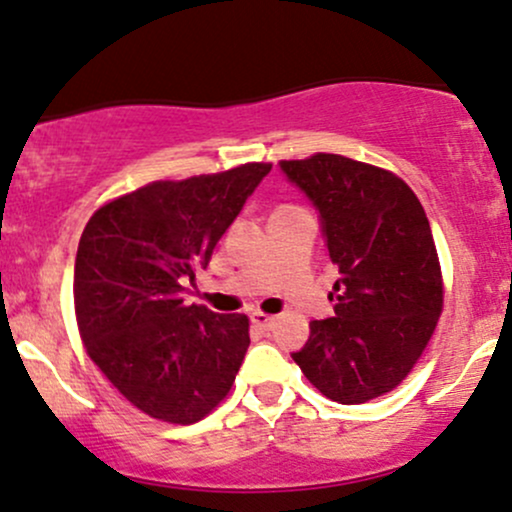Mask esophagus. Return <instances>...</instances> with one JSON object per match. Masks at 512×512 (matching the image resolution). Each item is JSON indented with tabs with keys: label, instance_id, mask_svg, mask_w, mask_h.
I'll list each match as a JSON object with an SVG mask.
<instances>
[{
	"label": "esophagus",
	"instance_id": "obj_1",
	"mask_svg": "<svg viewBox=\"0 0 512 512\" xmlns=\"http://www.w3.org/2000/svg\"><path fill=\"white\" fill-rule=\"evenodd\" d=\"M251 324L258 326V329L268 331L275 326V317H271V314H263V312H254L251 314Z\"/></svg>",
	"mask_w": 512,
	"mask_h": 512
}]
</instances>
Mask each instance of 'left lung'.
I'll list each match as a JSON object with an SVG mask.
<instances>
[{
  "instance_id": "1",
  "label": "left lung",
  "mask_w": 512,
  "mask_h": 512,
  "mask_svg": "<svg viewBox=\"0 0 512 512\" xmlns=\"http://www.w3.org/2000/svg\"><path fill=\"white\" fill-rule=\"evenodd\" d=\"M317 210L336 263L333 317L309 324L292 353L338 404H365L404 380L442 312L438 251L426 210L399 176L341 154L280 162Z\"/></svg>"
}]
</instances>
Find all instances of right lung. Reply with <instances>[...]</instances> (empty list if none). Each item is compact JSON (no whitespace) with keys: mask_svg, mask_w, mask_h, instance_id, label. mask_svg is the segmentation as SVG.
Listing matches in <instances>:
<instances>
[{"mask_svg":"<svg viewBox=\"0 0 512 512\" xmlns=\"http://www.w3.org/2000/svg\"><path fill=\"white\" fill-rule=\"evenodd\" d=\"M271 164L157 181L94 212L74 261V309L89 358L132 406L200 421L225 399L249 348L244 314L186 304Z\"/></svg>","mask_w":512,"mask_h":512,"instance_id":"right-lung-1","label":"right lung"}]
</instances>
